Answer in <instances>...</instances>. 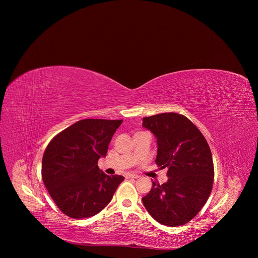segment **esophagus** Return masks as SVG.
I'll return each mask as SVG.
<instances>
[{"mask_svg":"<svg viewBox=\"0 0 258 258\" xmlns=\"http://www.w3.org/2000/svg\"><path fill=\"white\" fill-rule=\"evenodd\" d=\"M139 176L136 175V174H127L126 175V178L127 179H137Z\"/></svg>","mask_w":258,"mask_h":258,"instance_id":"obj_1","label":"esophagus"}]
</instances>
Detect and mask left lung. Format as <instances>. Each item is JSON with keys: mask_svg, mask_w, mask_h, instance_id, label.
I'll return each mask as SVG.
<instances>
[{"mask_svg": "<svg viewBox=\"0 0 258 258\" xmlns=\"http://www.w3.org/2000/svg\"><path fill=\"white\" fill-rule=\"evenodd\" d=\"M142 126L157 139L156 164L167 168L168 181L153 182L142 199L148 213L167 226L194 219L207 203L215 170L210 146L201 131L184 115L170 112L143 118Z\"/></svg>", "mask_w": 258, "mask_h": 258, "instance_id": "8db88e82", "label": "left lung"}]
</instances>
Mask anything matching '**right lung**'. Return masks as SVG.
I'll use <instances>...</instances> for the list:
<instances>
[{"mask_svg":"<svg viewBox=\"0 0 258 258\" xmlns=\"http://www.w3.org/2000/svg\"><path fill=\"white\" fill-rule=\"evenodd\" d=\"M123 120L83 119L57 134L42 157L41 176L58 209L73 219L97 215L112 200L123 176L97 165Z\"/></svg>","mask_w":258,"mask_h":258,"instance_id":"add662e5","label":"right lung"}]
</instances>
